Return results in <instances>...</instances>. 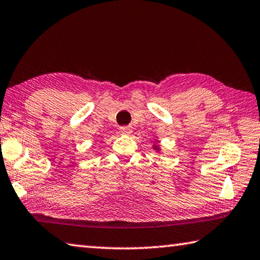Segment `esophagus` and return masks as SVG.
Masks as SVG:
<instances>
[{
	"instance_id": "1",
	"label": "esophagus",
	"mask_w": 260,
	"mask_h": 260,
	"mask_svg": "<svg viewBox=\"0 0 260 260\" xmlns=\"http://www.w3.org/2000/svg\"><path fill=\"white\" fill-rule=\"evenodd\" d=\"M120 132L123 135H129L132 133V127L131 126H122V127H120Z\"/></svg>"
}]
</instances>
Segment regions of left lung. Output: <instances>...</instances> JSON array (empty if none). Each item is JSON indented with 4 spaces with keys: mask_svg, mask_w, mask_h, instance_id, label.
<instances>
[{
    "mask_svg": "<svg viewBox=\"0 0 260 260\" xmlns=\"http://www.w3.org/2000/svg\"><path fill=\"white\" fill-rule=\"evenodd\" d=\"M152 148H154V149H155L156 151H160V149H159V146H158V143H157V145H154V146H152Z\"/></svg>",
    "mask_w": 260,
    "mask_h": 260,
    "instance_id": "8db88e82",
    "label": "left lung"
}]
</instances>
